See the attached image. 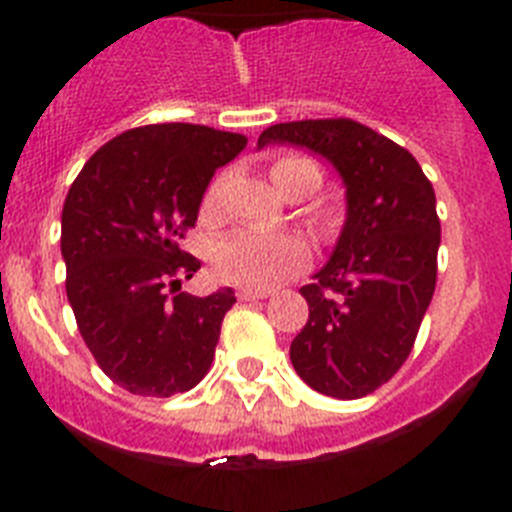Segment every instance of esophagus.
Instances as JSON below:
<instances>
[{
    "instance_id": "34e87169",
    "label": "esophagus",
    "mask_w": 512,
    "mask_h": 512,
    "mask_svg": "<svg viewBox=\"0 0 512 512\" xmlns=\"http://www.w3.org/2000/svg\"><path fill=\"white\" fill-rule=\"evenodd\" d=\"M271 292H266V289H241L238 292V297H241L243 302H256V300H266Z\"/></svg>"
}]
</instances>
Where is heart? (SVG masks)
<instances>
[{"mask_svg": "<svg viewBox=\"0 0 512 512\" xmlns=\"http://www.w3.org/2000/svg\"><path fill=\"white\" fill-rule=\"evenodd\" d=\"M271 179L287 197H307L323 182L318 161L302 153H284L271 164ZM220 207V179L207 187L202 197V217L207 223ZM212 271L220 282L246 289H266L292 277L310 261V248L297 233H259L235 230L212 248Z\"/></svg>", "mask_w": 512, "mask_h": 512, "instance_id": "obj_1", "label": "heart"}]
</instances>
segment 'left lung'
Instances as JSON below:
<instances>
[{"mask_svg":"<svg viewBox=\"0 0 512 512\" xmlns=\"http://www.w3.org/2000/svg\"><path fill=\"white\" fill-rule=\"evenodd\" d=\"M266 143H297L333 161L348 217L328 264L305 284L310 318L289 346L320 395L359 400L408 361L438 274L436 192L408 148L348 117L279 122Z\"/></svg>","mask_w":512,"mask_h":512,"instance_id":"obj_1","label":"left lung"}]
</instances>
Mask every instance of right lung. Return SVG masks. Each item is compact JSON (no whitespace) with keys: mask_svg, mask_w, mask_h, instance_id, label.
I'll use <instances>...</instances> for the list:
<instances>
[{"mask_svg":"<svg viewBox=\"0 0 512 512\" xmlns=\"http://www.w3.org/2000/svg\"><path fill=\"white\" fill-rule=\"evenodd\" d=\"M238 133L161 122L104 143L61 215L66 295L94 361L122 390L171 397L210 372L233 289L182 292L200 261L179 243L212 174L246 148Z\"/></svg>","mask_w":512,"mask_h":512,"instance_id":"1","label":"right lung"}]
</instances>
